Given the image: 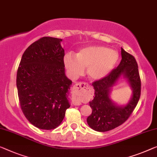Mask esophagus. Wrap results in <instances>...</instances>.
Instances as JSON below:
<instances>
[{
    "instance_id": "esophagus-1",
    "label": "esophagus",
    "mask_w": 157,
    "mask_h": 157,
    "mask_svg": "<svg viewBox=\"0 0 157 157\" xmlns=\"http://www.w3.org/2000/svg\"><path fill=\"white\" fill-rule=\"evenodd\" d=\"M89 85L85 82H79L75 85L73 87V94L75 96V99L73 100L74 105H80L81 96L83 94L84 92L87 90Z\"/></svg>"
}]
</instances>
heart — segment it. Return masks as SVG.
Segmentation results:
<instances>
[{"label":"heart","mask_w":157,"mask_h":157,"mask_svg":"<svg viewBox=\"0 0 157 157\" xmlns=\"http://www.w3.org/2000/svg\"><path fill=\"white\" fill-rule=\"evenodd\" d=\"M118 60V54L115 51L100 46H92L81 49L76 57L67 53L64 57V65L70 76L77 78L86 73L92 81H97L105 78L115 66Z\"/></svg>","instance_id":"heart-1"}]
</instances>
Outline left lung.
<instances>
[{"instance_id": "obj_1", "label": "left lung", "mask_w": 157, "mask_h": 157, "mask_svg": "<svg viewBox=\"0 0 157 157\" xmlns=\"http://www.w3.org/2000/svg\"><path fill=\"white\" fill-rule=\"evenodd\" d=\"M121 56L122 59L116 68L105 78L92 83L95 95L90 101L92 113L86 121L91 128L98 132H106L122 125L134 111L140 99L141 80L136 60L123 48ZM121 76L127 79L133 90L132 97L125 106L116 105L109 99L111 87Z\"/></svg>"}]
</instances>
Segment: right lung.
Segmentation results:
<instances>
[{
	"instance_id": "1",
	"label": "right lung",
	"mask_w": 157,
	"mask_h": 157,
	"mask_svg": "<svg viewBox=\"0 0 157 157\" xmlns=\"http://www.w3.org/2000/svg\"><path fill=\"white\" fill-rule=\"evenodd\" d=\"M62 39L42 37L23 53L17 72L21 109L28 121L42 130L57 128L71 106L72 81L65 75Z\"/></svg>"
}]
</instances>
